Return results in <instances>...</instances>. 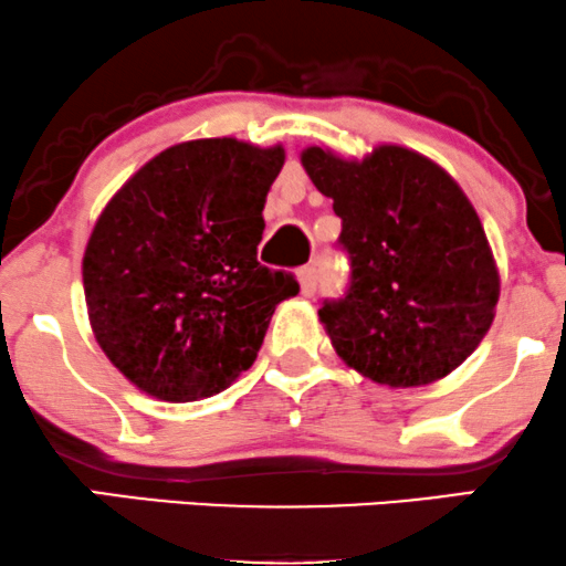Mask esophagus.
Here are the masks:
<instances>
[{
    "label": "esophagus",
    "mask_w": 566,
    "mask_h": 566,
    "mask_svg": "<svg viewBox=\"0 0 566 566\" xmlns=\"http://www.w3.org/2000/svg\"><path fill=\"white\" fill-rule=\"evenodd\" d=\"M297 282H301V292L305 297L316 295V284H319V276H316V265H303L297 271Z\"/></svg>",
    "instance_id": "1"
}]
</instances>
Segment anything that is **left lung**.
Wrapping results in <instances>:
<instances>
[{
  "label": "left lung",
  "instance_id": "1",
  "mask_svg": "<svg viewBox=\"0 0 566 566\" xmlns=\"http://www.w3.org/2000/svg\"><path fill=\"white\" fill-rule=\"evenodd\" d=\"M333 199L350 282L319 319L343 361L391 388L426 386L476 350L495 319L500 276L482 220L431 159L380 146L367 159L305 148Z\"/></svg>",
  "mask_w": 566,
  "mask_h": 566
}]
</instances>
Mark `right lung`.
<instances>
[{
  "instance_id": "1",
  "label": "right lung",
  "mask_w": 566,
  "mask_h": 566,
  "mask_svg": "<svg viewBox=\"0 0 566 566\" xmlns=\"http://www.w3.org/2000/svg\"><path fill=\"white\" fill-rule=\"evenodd\" d=\"M284 148L237 138L167 148L97 218L82 261L97 346L165 401L229 388L255 361L295 276L258 263Z\"/></svg>"
}]
</instances>
